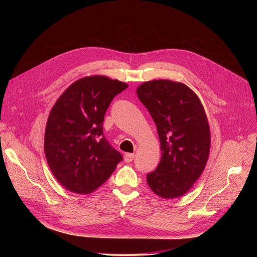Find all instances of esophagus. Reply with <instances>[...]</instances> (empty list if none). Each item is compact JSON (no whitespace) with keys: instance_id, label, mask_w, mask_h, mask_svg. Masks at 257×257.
Listing matches in <instances>:
<instances>
[{"instance_id":"obj_1","label":"esophagus","mask_w":257,"mask_h":257,"mask_svg":"<svg viewBox=\"0 0 257 257\" xmlns=\"http://www.w3.org/2000/svg\"><path fill=\"white\" fill-rule=\"evenodd\" d=\"M133 160H134V155L133 154H126L124 156V161L126 163H131Z\"/></svg>"}]
</instances>
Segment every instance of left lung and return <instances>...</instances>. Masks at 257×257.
<instances>
[{
    "instance_id": "obj_1",
    "label": "left lung",
    "mask_w": 257,
    "mask_h": 257,
    "mask_svg": "<svg viewBox=\"0 0 257 257\" xmlns=\"http://www.w3.org/2000/svg\"><path fill=\"white\" fill-rule=\"evenodd\" d=\"M136 92L157 125L162 151L159 166L146 181L163 198L180 197L207 163L210 131L203 105L187 85L167 79L144 82Z\"/></svg>"
}]
</instances>
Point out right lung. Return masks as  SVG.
I'll list each match as a JSON object with an SVG mask.
<instances>
[{"label": "right lung", "mask_w": 257, "mask_h": 257, "mask_svg": "<svg viewBox=\"0 0 257 257\" xmlns=\"http://www.w3.org/2000/svg\"><path fill=\"white\" fill-rule=\"evenodd\" d=\"M128 84L106 76L78 79L58 98L45 132V154L60 184L71 192L97 189L123 160L103 136L102 122L113 98Z\"/></svg>", "instance_id": "obj_1"}]
</instances>
